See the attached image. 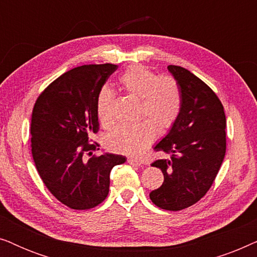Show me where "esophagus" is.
<instances>
[{
	"label": "esophagus",
	"mask_w": 257,
	"mask_h": 257,
	"mask_svg": "<svg viewBox=\"0 0 257 257\" xmlns=\"http://www.w3.org/2000/svg\"><path fill=\"white\" fill-rule=\"evenodd\" d=\"M127 161L130 165H132V166H142L143 165V161H140L138 159H133V158H130Z\"/></svg>",
	"instance_id": "1"
}]
</instances>
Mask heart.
<instances>
[{
    "label": "heart",
    "mask_w": 257,
    "mask_h": 257,
    "mask_svg": "<svg viewBox=\"0 0 257 257\" xmlns=\"http://www.w3.org/2000/svg\"><path fill=\"white\" fill-rule=\"evenodd\" d=\"M119 85L126 92L140 98L139 114L146 118L135 124L117 125L106 136L108 149L139 156L153 142L158 131H165L174 124L181 107V93L170 76H159L143 65H132L119 77ZM113 93L103 87L97 97V115L100 122L111 121Z\"/></svg>",
    "instance_id": "1"
}]
</instances>
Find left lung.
I'll list each match as a JSON object with an SVG mask.
<instances>
[{"instance_id":"obj_1","label":"left lung","mask_w":257,"mask_h":257,"mask_svg":"<svg viewBox=\"0 0 257 257\" xmlns=\"http://www.w3.org/2000/svg\"><path fill=\"white\" fill-rule=\"evenodd\" d=\"M181 93V107L170 131L154 146L168 154L152 164L164 182L150 193L154 205L181 210L198 202L214 182L226 154V115L213 90L178 65H168Z\"/></svg>"}]
</instances>
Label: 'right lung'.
Masks as SVG:
<instances>
[{
  "label": "right lung",
  "mask_w": 257,
  "mask_h": 257,
  "mask_svg": "<svg viewBox=\"0 0 257 257\" xmlns=\"http://www.w3.org/2000/svg\"><path fill=\"white\" fill-rule=\"evenodd\" d=\"M117 68L99 64L70 70L35 103L30 121L35 165L51 194L72 209H90L103 202L111 170L126 161L120 154L92 156L96 145L87 144L99 125L97 97Z\"/></svg>",
  "instance_id": "right-lung-1"
}]
</instances>
